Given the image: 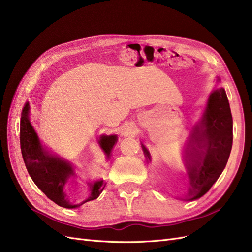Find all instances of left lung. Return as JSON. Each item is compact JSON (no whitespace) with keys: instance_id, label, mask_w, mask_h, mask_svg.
Listing matches in <instances>:
<instances>
[{"instance_id":"obj_1","label":"left lung","mask_w":252,"mask_h":252,"mask_svg":"<svg viewBox=\"0 0 252 252\" xmlns=\"http://www.w3.org/2000/svg\"><path fill=\"white\" fill-rule=\"evenodd\" d=\"M220 78H218V82ZM232 147V116L223 88L210 94L201 123L194 126L184 152L189 177L188 201L201 198L224 170ZM148 159L150 153L142 144Z\"/></svg>"}]
</instances>
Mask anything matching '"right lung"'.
<instances>
[{"label":"right lung","mask_w":252,"mask_h":252,"mask_svg":"<svg viewBox=\"0 0 252 252\" xmlns=\"http://www.w3.org/2000/svg\"><path fill=\"white\" fill-rule=\"evenodd\" d=\"M20 141L22 156L31 179L46 196L56 204L64 208H75L84 203L95 200L103 190L105 182L96 181L90 185V193L79 204H73L68 199L64 188L69 178L74 174L71 164L48 153L39 142L38 137L29 120V103L24 105L21 117ZM117 142L116 135L101 136L99 144L103 152L110 156V153Z\"/></svg>","instance_id":"1"}]
</instances>
